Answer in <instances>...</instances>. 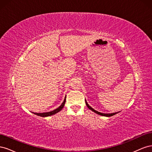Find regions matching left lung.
<instances>
[{"instance_id":"left-lung-1","label":"left lung","mask_w":152,"mask_h":152,"mask_svg":"<svg viewBox=\"0 0 152 152\" xmlns=\"http://www.w3.org/2000/svg\"><path fill=\"white\" fill-rule=\"evenodd\" d=\"M86 104L87 105V107H88V108H89L91 110H92V111L95 112L96 113H97L98 115H102V116H105V117H111V116H113L114 115L117 114L118 112H115V113H101V112H99L98 111H96V110H95L94 109H93V108H92L91 107H90V106L88 104V103H87L86 100Z\"/></svg>"}]
</instances>
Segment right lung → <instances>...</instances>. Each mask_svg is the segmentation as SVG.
Returning <instances> with one entry per match:
<instances>
[{
    "label": "right lung",
    "instance_id": "right-lung-1",
    "mask_svg": "<svg viewBox=\"0 0 152 152\" xmlns=\"http://www.w3.org/2000/svg\"><path fill=\"white\" fill-rule=\"evenodd\" d=\"M66 102V97L65 98V99H64L63 102L62 103V104L59 106V107L55 109L54 110H53L51 112H44V113H34V114L37 115H39L40 117H49L50 115H54L57 113L58 112H59V111H61V110L63 109V108L64 107V105H65Z\"/></svg>",
    "mask_w": 152,
    "mask_h": 152
}]
</instances>
